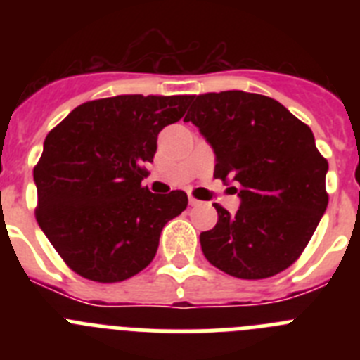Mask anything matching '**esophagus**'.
<instances>
[{
  "label": "esophagus",
  "instance_id": "34e87169",
  "mask_svg": "<svg viewBox=\"0 0 360 360\" xmlns=\"http://www.w3.org/2000/svg\"><path fill=\"white\" fill-rule=\"evenodd\" d=\"M200 203H202V202H198V200L193 198V196H191V198H189V205H191V207H198Z\"/></svg>",
  "mask_w": 360,
  "mask_h": 360
}]
</instances>
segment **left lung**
Returning <instances> with one entry per match:
<instances>
[{
	"label": "left lung",
	"instance_id": "8db88e82",
	"mask_svg": "<svg viewBox=\"0 0 360 360\" xmlns=\"http://www.w3.org/2000/svg\"><path fill=\"white\" fill-rule=\"evenodd\" d=\"M187 122L216 155L214 178L236 182V214L200 234L203 256L240 279L276 276L301 256L326 205L328 162L314 133L274 98L231 90L191 97Z\"/></svg>",
	"mask_w": 360,
	"mask_h": 360
}]
</instances>
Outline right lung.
<instances>
[{
  "label": "right lung",
  "mask_w": 360,
  "mask_h": 360,
  "mask_svg": "<svg viewBox=\"0 0 360 360\" xmlns=\"http://www.w3.org/2000/svg\"><path fill=\"white\" fill-rule=\"evenodd\" d=\"M191 95H117L77 106L46 135L34 167L36 218L79 276L117 283L144 270L164 225L187 207L184 191L155 195L142 180L157 136Z\"/></svg>",
  "instance_id": "obj_1"
}]
</instances>
